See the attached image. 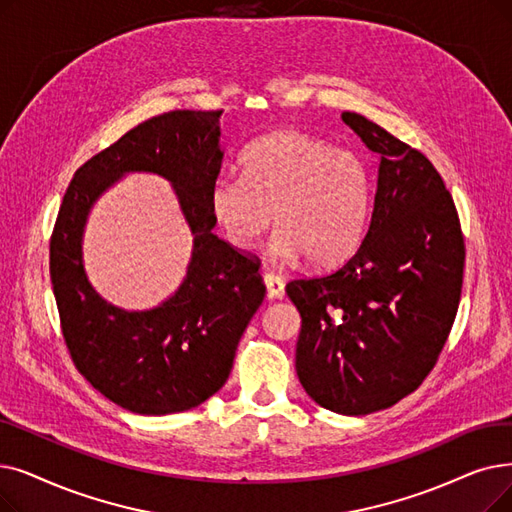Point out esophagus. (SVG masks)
<instances>
[{
  "instance_id": "34e87169",
  "label": "esophagus",
  "mask_w": 512,
  "mask_h": 512,
  "mask_svg": "<svg viewBox=\"0 0 512 512\" xmlns=\"http://www.w3.org/2000/svg\"><path fill=\"white\" fill-rule=\"evenodd\" d=\"M263 282H265V286H268V295L272 299H282L284 297V282H282L280 276H276L272 272H265Z\"/></svg>"
}]
</instances>
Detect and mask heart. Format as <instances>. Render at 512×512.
Listing matches in <instances>:
<instances>
[{"mask_svg": "<svg viewBox=\"0 0 512 512\" xmlns=\"http://www.w3.org/2000/svg\"><path fill=\"white\" fill-rule=\"evenodd\" d=\"M370 209V173L358 154L301 131H276L242 154V175L224 173L209 188L219 232L253 251L276 221L270 253L307 257L330 268L358 247Z\"/></svg>", "mask_w": 512, "mask_h": 512, "instance_id": "1", "label": "heart"}]
</instances>
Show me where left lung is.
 <instances>
[{
	"mask_svg": "<svg viewBox=\"0 0 512 512\" xmlns=\"http://www.w3.org/2000/svg\"><path fill=\"white\" fill-rule=\"evenodd\" d=\"M343 121L379 154L368 232L335 272L297 278L295 366L326 410L362 416L418 389L452 330L464 272L460 219L425 154L358 113Z\"/></svg>",
	"mask_w": 512,
	"mask_h": 512,
	"instance_id": "1",
	"label": "left lung"
}]
</instances>
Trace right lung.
I'll return each instance as SVG.
<instances>
[{
    "label": "right lung",
    "instance_id": "right-lung-1",
    "mask_svg": "<svg viewBox=\"0 0 512 512\" xmlns=\"http://www.w3.org/2000/svg\"><path fill=\"white\" fill-rule=\"evenodd\" d=\"M221 113L171 110L133 127L77 169L58 211L50 276L64 343L90 385L129 412H184L217 393L265 297L259 263L211 232L209 188L224 161ZM133 170L172 182L195 236L185 282L144 312L104 302L86 280L80 253L93 203Z\"/></svg>",
    "mask_w": 512,
    "mask_h": 512
}]
</instances>
